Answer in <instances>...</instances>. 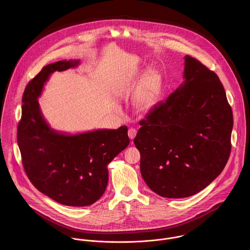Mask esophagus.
<instances>
[{
  "label": "esophagus",
  "mask_w": 250,
  "mask_h": 250,
  "mask_svg": "<svg viewBox=\"0 0 250 250\" xmlns=\"http://www.w3.org/2000/svg\"><path fill=\"white\" fill-rule=\"evenodd\" d=\"M127 134H128V137L130 138L131 140H133L135 137H136V135H137V130L135 129V128H133V127H131L128 129V132H127Z\"/></svg>",
  "instance_id": "1"
}]
</instances>
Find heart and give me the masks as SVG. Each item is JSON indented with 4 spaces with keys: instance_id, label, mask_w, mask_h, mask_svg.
Instances as JSON below:
<instances>
[{
    "instance_id": "obj_1",
    "label": "heart",
    "mask_w": 250,
    "mask_h": 250,
    "mask_svg": "<svg viewBox=\"0 0 250 250\" xmlns=\"http://www.w3.org/2000/svg\"><path fill=\"white\" fill-rule=\"evenodd\" d=\"M162 77L158 70L151 68L143 76L137 91L135 105L140 110L146 111L153 107L161 90Z\"/></svg>"
}]
</instances>
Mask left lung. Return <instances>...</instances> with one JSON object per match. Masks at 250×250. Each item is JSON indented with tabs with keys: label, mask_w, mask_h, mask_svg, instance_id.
<instances>
[{
	"label": "left lung",
	"mask_w": 250,
	"mask_h": 250,
	"mask_svg": "<svg viewBox=\"0 0 250 250\" xmlns=\"http://www.w3.org/2000/svg\"><path fill=\"white\" fill-rule=\"evenodd\" d=\"M185 83L140 122L134 139L147 186L165 198H186L205 188L230 154L232 110L214 71L185 57Z\"/></svg>",
	"instance_id": "left-lung-1"
}]
</instances>
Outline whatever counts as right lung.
I'll return each mask as SVG.
<instances>
[{
	"label": "right lung",
	"mask_w": 250,
	"mask_h": 250,
	"mask_svg": "<svg viewBox=\"0 0 250 250\" xmlns=\"http://www.w3.org/2000/svg\"><path fill=\"white\" fill-rule=\"evenodd\" d=\"M79 63H49L29 82L17 133L28 178L40 192L67 206H88L99 200L107 188V164L129 144L125 125L69 136L50 129L43 118L37 97L48 76Z\"/></svg>",
	"instance_id": "obj_1"
}]
</instances>
